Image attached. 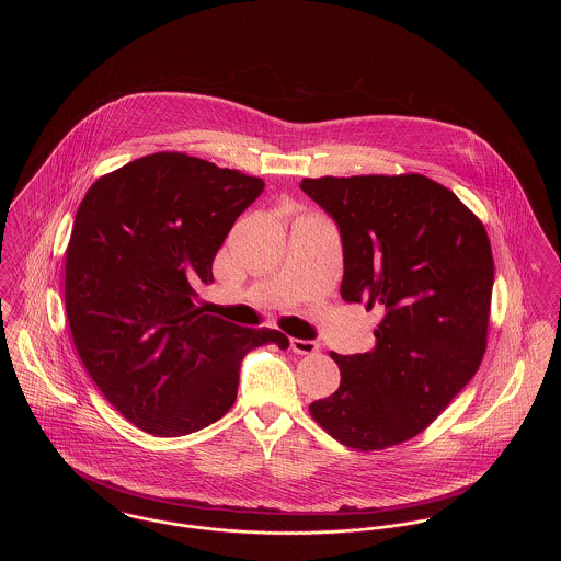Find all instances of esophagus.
<instances>
[{"label":"esophagus","instance_id":"1","mask_svg":"<svg viewBox=\"0 0 561 561\" xmlns=\"http://www.w3.org/2000/svg\"><path fill=\"white\" fill-rule=\"evenodd\" d=\"M290 347H293L294 353H298V355H313V353L320 348V345L313 343V341L293 339V341H290Z\"/></svg>","mask_w":561,"mask_h":561}]
</instances>
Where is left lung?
<instances>
[{
    "label": "left lung",
    "mask_w": 561,
    "mask_h": 561,
    "mask_svg": "<svg viewBox=\"0 0 561 561\" xmlns=\"http://www.w3.org/2000/svg\"><path fill=\"white\" fill-rule=\"evenodd\" d=\"M300 188L341 229V296L380 309L370 351H330L341 387L309 412L353 450L398 446L480 368L494 284L485 227L450 188L416 172L302 179Z\"/></svg>",
    "instance_id": "1"
}]
</instances>
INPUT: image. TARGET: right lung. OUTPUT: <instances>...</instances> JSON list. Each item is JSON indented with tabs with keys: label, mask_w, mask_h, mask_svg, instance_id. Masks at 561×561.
Here are the masks:
<instances>
[{
	"label": "right lung",
	"mask_w": 561,
	"mask_h": 561,
	"mask_svg": "<svg viewBox=\"0 0 561 561\" xmlns=\"http://www.w3.org/2000/svg\"><path fill=\"white\" fill-rule=\"evenodd\" d=\"M265 183L181 151L101 176L81 199L65 259L71 336L108 403L133 425L179 437L225 416L250 348L288 347L193 305L233 222Z\"/></svg>",
	"instance_id": "add662e5"
}]
</instances>
